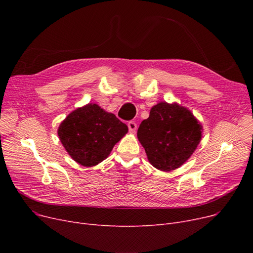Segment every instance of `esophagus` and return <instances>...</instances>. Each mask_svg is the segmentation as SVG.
<instances>
[{
    "label": "esophagus",
    "instance_id": "1",
    "mask_svg": "<svg viewBox=\"0 0 253 253\" xmlns=\"http://www.w3.org/2000/svg\"><path fill=\"white\" fill-rule=\"evenodd\" d=\"M128 129H129V131L130 132H132V133H133V132H135L136 131V128H137V125H136V123L134 122V121H130V122H128Z\"/></svg>",
    "mask_w": 253,
    "mask_h": 253
}]
</instances>
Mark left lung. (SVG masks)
Returning a JSON list of instances; mask_svg holds the SVG:
<instances>
[{"label": "left lung", "instance_id": "left-lung-1", "mask_svg": "<svg viewBox=\"0 0 253 253\" xmlns=\"http://www.w3.org/2000/svg\"><path fill=\"white\" fill-rule=\"evenodd\" d=\"M202 126L193 114L178 104L159 102L143 120L137 137L150 163L162 171L181 166L197 149Z\"/></svg>", "mask_w": 253, "mask_h": 253}]
</instances>
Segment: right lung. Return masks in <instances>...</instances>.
I'll list each match as a JSON object with an SVG mask.
<instances>
[{
    "label": "right lung",
    "instance_id": "right-lung-1",
    "mask_svg": "<svg viewBox=\"0 0 253 253\" xmlns=\"http://www.w3.org/2000/svg\"><path fill=\"white\" fill-rule=\"evenodd\" d=\"M127 131L126 124L94 103L66 117L58 128V136L76 162L90 167L102 162Z\"/></svg>",
    "mask_w": 253,
    "mask_h": 253
}]
</instances>
